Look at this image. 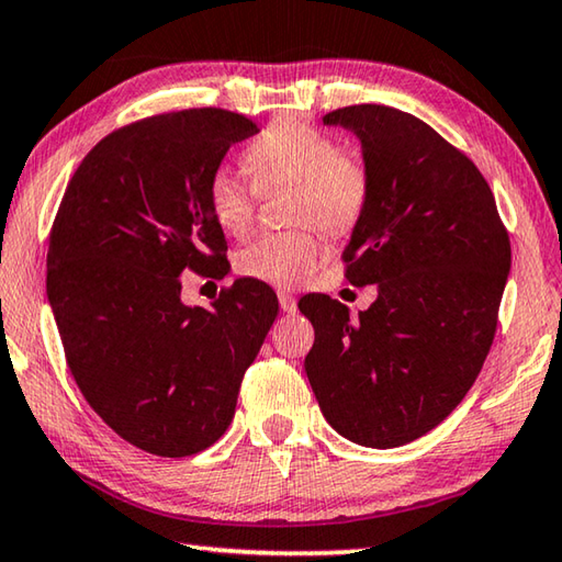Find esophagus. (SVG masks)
<instances>
[{"label": "esophagus", "mask_w": 562, "mask_h": 562, "mask_svg": "<svg viewBox=\"0 0 562 562\" xmlns=\"http://www.w3.org/2000/svg\"><path fill=\"white\" fill-rule=\"evenodd\" d=\"M279 306L283 313H296V308H299L296 296H291L289 291H279Z\"/></svg>", "instance_id": "esophagus-1"}]
</instances>
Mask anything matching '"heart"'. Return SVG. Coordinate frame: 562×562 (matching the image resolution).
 <instances>
[{
	"label": "heart",
	"mask_w": 562,
	"mask_h": 562,
	"mask_svg": "<svg viewBox=\"0 0 562 562\" xmlns=\"http://www.w3.org/2000/svg\"><path fill=\"white\" fill-rule=\"evenodd\" d=\"M251 182L232 167L206 180V210L224 234L251 229L259 192L291 184L289 222L296 229L263 234L236 254L246 279L293 289L316 271L323 244L311 224L328 234L356 229L370 202V170L358 153L342 150L328 133L299 117H279L244 150Z\"/></svg>",
	"instance_id": "1"
}]
</instances>
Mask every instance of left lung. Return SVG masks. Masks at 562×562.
<instances>
[{
	"label": "left lung",
	"instance_id": "1",
	"mask_svg": "<svg viewBox=\"0 0 562 562\" xmlns=\"http://www.w3.org/2000/svg\"><path fill=\"white\" fill-rule=\"evenodd\" d=\"M358 135L370 202L342 251L352 286L375 283L358 318L340 301H299L316 342L306 375L323 417L350 441L402 447L451 415L491 350L510 271L494 192L435 127L390 105L323 117Z\"/></svg>",
	"mask_w": 562,
	"mask_h": 562
}]
</instances>
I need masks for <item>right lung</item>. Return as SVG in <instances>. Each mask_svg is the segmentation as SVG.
Masks as SVG:
<instances>
[{
	"mask_svg": "<svg viewBox=\"0 0 562 562\" xmlns=\"http://www.w3.org/2000/svg\"><path fill=\"white\" fill-rule=\"evenodd\" d=\"M256 123L222 108L145 117L78 165L48 236L46 296L68 370L117 437L157 457L220 439L279 301L236 279L212 308L184 306V269L226 273L206 180Z\"/></svg>",
	"mask_w": 562,
	"mask_h": 562,
	"instance_id": "add662e5",
	"label": "right lung"
}]
</instances>
